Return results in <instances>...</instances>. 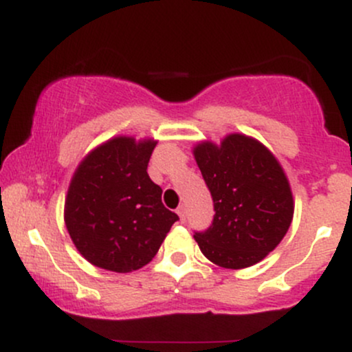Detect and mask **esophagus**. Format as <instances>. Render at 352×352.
<instances>
[{
  "label": "esophagus",
  "mask_w": 352,
  "mask_h": 352,
  "mask_svg": "<svg viewBox=\"0 0 352 352\" xmlns=\"http://www.w3.org/2000/svg\"><path fill=\"white\" fill-rule=\"evenodd\" d=\"M177 213H179L180 221H185V220H187V208H185L184 205H182V207H179V210H177Z\"/></svg>",
  "instance_id": "esophagus-1"
}]
</instances>
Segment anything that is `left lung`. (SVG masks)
Wrapping results in <instances>:
<instances>
[{
	"instance_id": "8db88e82",
	"label": "left lung",
	"mask_w": 352,
	"mask_h": 352,
	"mask_svg": "<svg viewBox=\"0 0 352 352\" xmlns=\"http://www.w3.org/2000/svg\"><path fill=\"white\" fill-rule=\"evenodd\" d=\"M193 157L215 207L212 225L193 235L201 253L230 270L261 261L293 220V193L281 164L245 134H228L220 144L199 142Z\"/></svg>"
}]
</instances>
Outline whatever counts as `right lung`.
Instances as JSON below:
<instances>
[{
	"instance_id": "right-lung-1",
	"label": "right lung",
	"mask_w": 352,
	"mask_h": 352,
	"mask_svg": "<svg viewBox=\"0 0 352 352\" xmlns=\"http://www.w3.org/2000/svg\"><path fill=\"white\" fill-rule=\"evenodd\" d=\"M157 140L119 135L78 165L67 188L64 221L78 252L98 268L129 273L152 261L179 220L162 204L147 165Z\"/></svg>"
}]
</instances>
